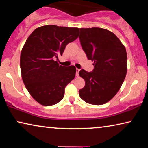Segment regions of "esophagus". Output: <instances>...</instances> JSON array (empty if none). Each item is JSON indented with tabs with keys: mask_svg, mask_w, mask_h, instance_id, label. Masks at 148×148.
<instances>
[{
	"mask_svg": "<svg viewBox=\"0 0 148 148\" xmlns=\"http://www.w3.org/2000/svg\"><path fill=\"white\" fill-rule=\"evenodd\" d=\"M80 70L78 69H76V76L77 77L79 76V72Z\"/></svg>",
	"mask_w": 148,
	"mask_h": 148,
	"instance_id": "obj_1",
	"label": "esophagus"
}]
</instances>
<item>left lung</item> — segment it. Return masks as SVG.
<instances>
[{
  "instance_id": "left-lung-1",
  "label": "left lung",
  "mask_w": 148,
  "mask_h": 148,
  "mask_svg": "<svg viewBox=\"0 0 148 148\" xmlns=\"http://www.w3.org/2000/svg\"><path fill=\"white\" fill-rule=\"evenodd\" d=\"M79 38L87 59L94 61L92 72H79L86 82L79 97L89 104H104L123 83L127 71L126 49L116 34L99 27L80 29Z\"/></svg>"
}]
</instances>
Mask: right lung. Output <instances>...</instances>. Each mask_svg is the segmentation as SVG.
Instances as JSON below:
<instances>
[{"mask_svg":"<svg viewBox=\"0 0 148 148\" xmlns=\"http://www.w3.org/2000/svg\"><path fill=\"white\" fill-rule=\"evenodd\" d=\"M79 29L57 25L38 27L28 37L20 56L21 77L35 101L43 106L58 103L76 76L74 66L59 65L58 57L78 37Z\"/></svg>","mask_w":148,"mask_h":148,"instance_id":"1","label":"right lung"}]
</instances>
